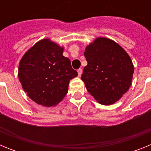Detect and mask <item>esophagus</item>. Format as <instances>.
I'll return each instance as SVG.
<instances>
[{"label":"esophagus","mask_w":151,"mask_h":151,"mask_svg":"<svg viewBox=\"0 0 151 151\" xmlns=\"http://www.w3.org/2000/svg\"><path fill=\"white\" fill-rule=\"evenodd\" d=\"M82 74V69H78V76H81Z\"/></svg>","instance_id":"34e87169"}]
</instances>
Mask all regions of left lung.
<instances>
[{"mask_svg":"<svg viewBox=\"0 0 151 151\" xmlns=\"http://www.w3.org/2000/svg\"><path fill=\"white\" fill-rule=\"evenodd\" d=\"M88 65L82 80L88 91L103 105L120 99L132 85L134 66L129 54L113 40L97 38L84 52Z\"/></svg>","mask_w":151,"mask_h":151,"instance_id":"obj_1","label":"left lung"}]
</instances>
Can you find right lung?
I'll list each match as a JSON object with an SVG mask.
<instances>
[{
	"label": "right lung",
	"instance_id": "obj_1",
	"mask_svg": "<svg viewBox=\"0 0 151 151\" xmlns=\"http://www.w3.org/2000/svg\"><path fill=\"white\" fill-rule=\"evenodd\" d=\"M63 53V47L45 38L27 50L19 62V82L38 104L50 107L59 104L67 94L69 81L78 76Z\"/></svg>",
	"mask_w": 151,
	"mask_h": 151
}]
</instances>
